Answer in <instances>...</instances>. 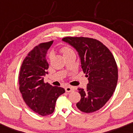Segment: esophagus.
Segmentation results:
<instances>
[{"label":"esophagus","instance_id":"esophagus-1","mask_svg":"<svg viewBox=\"0 0 133 133\" xmlns=\"http://www.w3.org/2000/svg\"><path fill=\"white\" fill-rule=\"evenodd\" d=\"M65 92H72V91H74V88L71 86H68L65 88Z\"/></svg>","mask_w":133,"mask_h":133}]
</instances>
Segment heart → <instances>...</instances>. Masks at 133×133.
<instances>
[{"instance_id":"obj_1","label":"heart","mask_w":133,"mask_h":133,"mask_svg":"<svg viewBox=\"0 0 133 133\" xmlns=\"http://www.w3.org/2000/svg\"><path fill=\"white\" fill-rule=\"evenodd\" d=\"M61 52L62 53V54L64 55V56L65 57V56H68V55H70L71 54H74V51L71 47L67 46V45H65V46H63L61 49ZM53 54L52 53H50L49 54V57L51 58L52 57Z\"/></svg>"}]
</instances>
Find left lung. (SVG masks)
<instances>
[{"mask_svg": "<svg viewBox=\"0 0 133 133\" xmlns=\"http://www.w3.org/2000/svg\"><path fill=\"white\" fill-rule=\"evenodd\" d=\"M62 41L78 52L82 71L89 80L86 89H77L81 98L76 106L82 112H95L104 106L116 87L118 71L113 55L101 42L92 38L65 37Z\"/></svg>", "mask_w": 133, "mask_h": 133, "instance_id": "obj_1", "label": "left lung"}]
</instances>
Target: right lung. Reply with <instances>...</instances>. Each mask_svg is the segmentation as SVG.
<instances>
[{"label":"right lung","mask_w":133,"mask_h":133,"mask_svg":"<svg viewBox=\"0 0 133 133\" xmlns=\"http://www.w3.org/2000/svg\"><path fill=\"white\" fill-rule=\"evenodd\" d=\"M52 42H43L34 47L23 61L19 76L23 99L32 110L42 116L54 112L57 98L65 92L64 88L44 81L49 68L46 54Z\"/></svg>","instance_id":"1"}]
</instances>
